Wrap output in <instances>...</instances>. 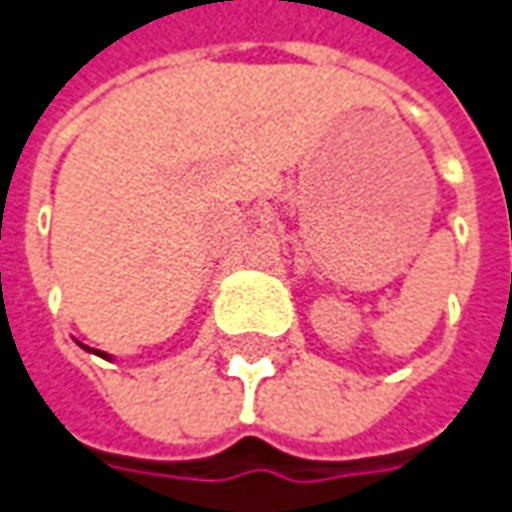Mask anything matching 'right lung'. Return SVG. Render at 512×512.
Here are the masks:
<instances>
[{"label":"right lung","instance_id":"obj_1","mask_svg":"<svg viewBox=\"0 0 512 512\" xmlns=\"http://www.w3.org/2000/svg\"><path fill=\"white\" fill-rule=\"evenodd\" d=\"M82 347H85V344H82ZM85 350H90V347H85ZM99 356H105V359H108V353H102V350H99Z\"/></svg>","mask_w":512,"mask_h":512}]
</instances>
